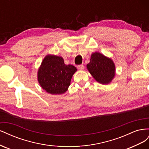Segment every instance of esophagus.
<instances>
[{"label":"esophagus","instance_id":"1","mask_svg":"<svg viewBox=\"0 0 149 149\" xmlns=\"http://www.w3.org/2000/svg\"><path fill=\"white\" fill-rule=\"evenodd\" d=\"M78 69L79 70H83L84 68V66L83 65H79L77 66Z\"/></svg>","mask_w":149,"mask_h":149}]
</instances>
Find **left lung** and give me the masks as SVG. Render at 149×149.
Listing matches in <instances>:
<instances>
[{
  "label": "left lung",
  "mask_w": 149,
  "mask_h": 149,
  "mask_svg": "<svg viewBox=\"0 0 149 149\" xmlns=\"http://www.w3.org/2000/svg\"><path fill=\"white\" fill-rule=\"evenodd\" d=\"M87 68L94 78L101 84L109 83L115 75L113 61L98 52L92 54Z\"/></svg>",
  "instance_id": "8db88e82"
}]
</instances>
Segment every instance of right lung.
I'll return each mask as SVG.
<instances>
[{"label": "right lung", "instance_id": "add662e5", "mask_svg": "<svg viewBox=\"0 0 149 149\" xmlns=\"http://www.w3.org/2000/svg\"><path fill=\"white\" fill-rule=\"evenodd\" d=\"M76 70L75 66L65 65L63 58L47 55L38 70V82L47 93L61 94L67 91Z\"/></svg>", "mask_w": 149, "mask_h": 149}]
</instances>
